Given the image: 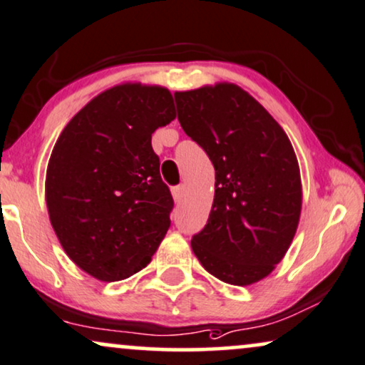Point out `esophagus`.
<instances>
[{"label": "esophagus", "mask_w": 365, "mask_h": 365, "mask_svg": "<svg viewBox=\"0 0 365 365\" xmlns=\"http://www.w3.org/2000/svg\"><path fill=\"white\" fill-rule=\"evenodd\" d=\"M182 196H184V186H176V187H173V197H174V201H176V202H181Z\"/></svg>", "instance_id": "esophagus-1"}]
</instances>
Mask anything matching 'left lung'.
<instances>
[{
  "instance_id": "1",
  "label": "left lung",
  "mask_w": 365,
  "mask_h": 365,
  "mask_svg": "<svg viewBox=\"0 0 365 365\" xmlns=\"http://www.w3.org/2000/svg\"><path fill=\"white\" fill-rule=\"evenodd\" d=\"M184 132L216 171L207 223L191 248L207 273L231 285L263 280L290 248L302 212L300 168L282 125L238 85L176 92Z\"/></svg>"
}]
</instances>
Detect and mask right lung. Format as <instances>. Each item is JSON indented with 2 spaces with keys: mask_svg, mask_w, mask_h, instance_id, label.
I'll list each match as a JSON object with an SVG mask.
<instances>
[{
  "mask_svg": "<svg viewBox=\"0 0 365 365\" xmlns=\"http://www.w3.org/2000/svg\"><path fill=\"white\" fill-rule=\"evenodd\" d=\"M176 119L171 92L127 82L103 90L65 125L45 179L61 248L101 282L140 272L168 233L174 201L153 134Z\"/></svg>",
  "mask_w": 365,
  "mask_h": 365,
  "instance_id": "obj_1",
  "label": "right lung"
}]
</instances>
